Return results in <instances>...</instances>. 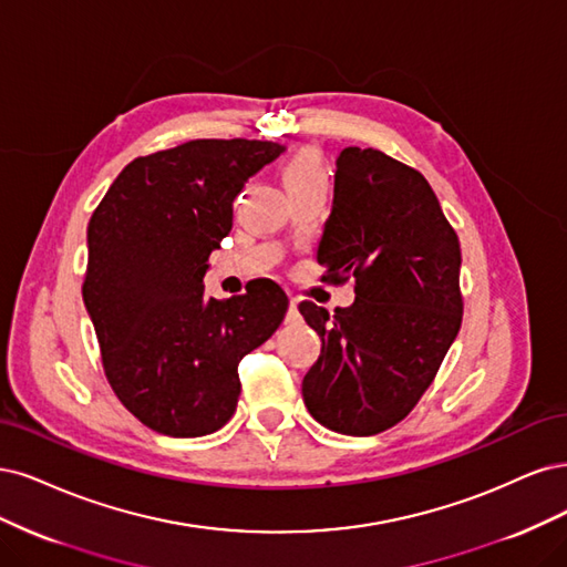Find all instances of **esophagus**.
<instances>
[{"label": "esophagus", "mask_w": 567, "mask_h": 567, "mask_svg": "<svg viewBox=\"0 0 567 567\" xmlns=\"http://www.w3.org/2000/svg\"><path fill=\"white\" fill-rule=\"evenodd\" d=\"M299 301L289 299V308H287V322H299Z\"/></svg>", "instance_id": "obj_1"}]
</instances>
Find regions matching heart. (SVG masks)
Returning a JSON list of instances; mask_svg holds the SVG:
<instances>
[{"label": "heart", "instance_id": "heart-1", "mask_svg": "<svg viewBox=\"0 0 567 567\" xmlns=\"http://www.w3.org/2000/svg\"><path fill=\"white\" fill-rule=\"evenodd\" d=\"M282 178L287 190H299L306 186L327 184V172L322 155L316 148H299L291 153L282 167Z\"/></svg>", "mask_w": 567, "mask_h": 567}]
</instances>
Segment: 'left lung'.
<instances>
[{
    "label": "left lung",
    "mask_w": 567,
    "mask_h": 567,
    "mask_svg": "<svg viewBox=\"0 0 567 567\" xmlns=\"http://www.w3.org/2000/svg\"><path fill=\"white\" fill-rule=\"evenodd\" d=\"M318 264L324 282L353 280L355 301L334 316L299 303L322 339L303 403L337 433H381L414 410L460 332V237L422 174L353 145L337 159Z\"/></svg>",
    "instance_id": "8db88e82"
}]
</instances>
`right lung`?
I'll return each instance as SVG.
<instances>
[{
    "label": "right lung",
    "instance_id": "obj_1",
    "mask_svg": "<svg viewBox=\"0 0 567 567\" xmlns=\"http://www.w3.org/2000/svg\"><path fill=\"white\" fill-rule=\"evenodd\" d=\"M282 153L272 141L195 138L136 157L89 218L82 297L107 383L141 424L197 437L240 398L237 364L285 320L280 285L205 297L209 254L233 228V199Z\"/></svg>",
    "mask_w": 567,
    "mask_h": 567
}]
</instances>
